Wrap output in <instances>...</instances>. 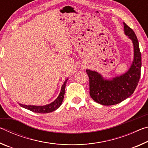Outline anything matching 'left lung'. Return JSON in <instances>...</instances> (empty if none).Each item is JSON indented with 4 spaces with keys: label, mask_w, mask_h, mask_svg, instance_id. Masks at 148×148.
Returning a JSON list of instances; mask_svg holds the SVG:
<instances>
[{
    "label": "left lung",
    "mask_w": 148,
    "mask_h": 148,
    "mask_svg": "<svg viewBox=\"0 0 148 148\" xmlns=\"http://www.w3.org/2000/svg\"><path fill=\"white\" fill-rule=\"evenodd\" d=\"M124 32L134 46V59L128 71L112 79H105L96 71L86 70L89 78V94L97 103L104 106L117 104L133 93L138 84L142 58L139 43L134 32L123 23Z\"/></svg>",
    "instance_id": "left-lung-1"
}]
</instances>
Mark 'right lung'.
<instances>
[{"mask_svg":"<svg viewBox=\"0 0 148 148\" xmlns=\"http://www.w3.org/2000/svg\"><path fill=\"white\" fill-rule=\"evenodd\" d=\"M68 79L65 80L63 85L61 87V92L57 97V98L53 102L49 104L44 105V106H34V105H25L19 104L21 107L26 108L29 110L33 112H36V113H40V114H46V113H49V112H53L56 110L57 108H59V106H61L62 104V102L63 101L64 95V90L65 87H66V83Z\"/></svg>","mask_w":148,"mask_h":148,"instance_id":"1","label":"right lung"}]
</instances>
